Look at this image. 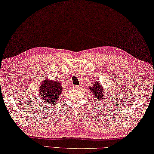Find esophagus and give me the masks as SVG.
<instances>
[{"label": "esophagus", "instance_id": "esophagus-1", "mask_svg": "<svg viewBox=\"0 0 154 154\" xmlns=\"http://www.w3.org/2000/svg\"><path fill=\"white\" fill-rule=\"evenodd\" d=\"M73 89H79V88H80V86H77V85H73Z\"/></svg>", "mask_w": 154, "mask_h": 154}]
</instances>
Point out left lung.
<instances>
[{
    "instance_id": "8db88e82",
    "label": "left lung",
    "mask_w": 154,
    "mask_h": 154,
    "mask_svg": "<svg viewBox=\"0 0 154 154\" xmlns=\"http://www.w3.org/2000/svg\"><path fill=\"white\" fill-rule=\"evenodd\" d=\"M89 90L93 93V94L95 96L96 100L98 101H101V99H104L105 97H103V91L102 87L100 86V83L95 82L93 86H89Z\"/></svg>"
}]
</instances>
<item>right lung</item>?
I'll return each mask as SVG.
<instances>
[{
	"label": "right lung",
	"instance_id": "add662e5",
	"mask_svg": "<svg viewBox=\"0 0 154 154\" xmlns=\"http://www.w3.org/2000/svg\"><path fill=\"white\" fill-rule=\"evenodd\" d=\"M62 91L61 84L56 79L54 81H43L38 89V98L41 99V102H42L43 104L53 105L59 102Z\"/></svg>",
	"mask_w": 154,
	"mask_h": 154
}]
</instances>
